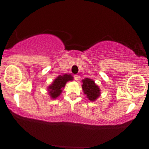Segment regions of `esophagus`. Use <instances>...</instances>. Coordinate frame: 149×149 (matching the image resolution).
I'll return each instance as SVG.
<instances>
[{
	"label": "esophagus",
	"instance_id": "1",
	"mask_svg": "<svg viewBox=\"0 0 149 149\" xmlns=\"http://www.w3.org/2000/svg\"><path fill=\"white\" fill-rule=\"evenodd\" d=\"M73 77H74V80L76 81H78L79 80V78H80V76H79L78 75H74V76Z\"/></svg>",
	"mask_w": 149,
	"mask_h": 149
}]
</instances>
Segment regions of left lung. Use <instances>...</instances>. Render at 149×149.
<instances>
[{
	"mask_svg": "<svg viewBox=\"0 0 149 149\" xmlns=\"http://www.w3.org/2000/svg\"><path fill=\"white\" fill-rule=\"evenodd\" d=\"M82 86L84 94L89 100L94 101L100 96V88L91 79L85 78L82 80Z\"/></svg>",
	"mask_w": 149,
	"mask_h": 149,
	"instance_id": "1",
	"label": "left lung"
}]
</instances>
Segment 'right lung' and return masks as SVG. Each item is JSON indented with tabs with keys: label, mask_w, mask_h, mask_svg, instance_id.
I'll list each match as a JSON object with an SVG mask.
<instances>
[{
	"label": "right lung",
	"mask_w": 149,
	"mask_h": 149,
	"mask_svg": "<svg viewBox=\"0 0 149 149\" xmlns=\"http://www.w3.org/2000/svg\"><path fill=\"white\" fill-rule=\"evenodd\" d=\"M73 77L71 75L65 74L63 76H59L53 82L52 85L49 86V94L52 98H56L61 95L63 88L65 87L66 82L69 80H72Z\"/></svg>",
	"instance_id": "obj_1"
}]
</instances>
